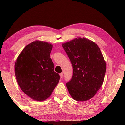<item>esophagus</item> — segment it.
Returning a JSON list of instances; mask_svg holds the SVG:
<instances>
[{
    "mask_svg": "<svg viewBox=\"0 0 125 125\" xmlns=\"http://www.w3.org/2000/svg\"><path fill=\"white\" fill-rule=\"evenodd\" d=\"M59 75H60V78H62V77H63V73H59Z\"/></svg>",
    "mask_w": 125,
    "mask_h": 125,
    "instance_id": "esophagus-1",
    "label": "esophagus"
}]
</instances>
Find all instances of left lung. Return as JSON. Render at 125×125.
<instances>
[{"label": "left lung", "instance_id": "8db88e82", "mask_svg": "<svg viewBox=\"0 0 125 125\" xmlns=\"http://www.w3.org/2000/svg\"><path fill=\"white\" fill-rule=\"evenodd\" d=\"M73 66V75L66 86L70 95L78 101L92 98L103 84L106 64L94 42L77 37L62 44Z\"/></svg>", "mask_w": 125, "mask_h": 125}]
</instances>
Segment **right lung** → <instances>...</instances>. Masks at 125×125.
I'll list each match as a JSON object with an SVG mask.
<instances>
[{
    "label": "right lung",
    "mask_w": 125,
    "mask_h": 125,
    "mask_svg": "<svg viewBox=\"0 0 125 125\" xmlns=\"http://www.w3.org/2000/svg\"><path fill=\"white\" fill-rule=\"evenodd\" d=\"M52 48V45L46 42L34 41L24 47L15 63L18 85L26 95L36 101L50 97L59 81L50 58Z\"/></svg>",
    "instance_id": "obj_1"
}]
</instances>
